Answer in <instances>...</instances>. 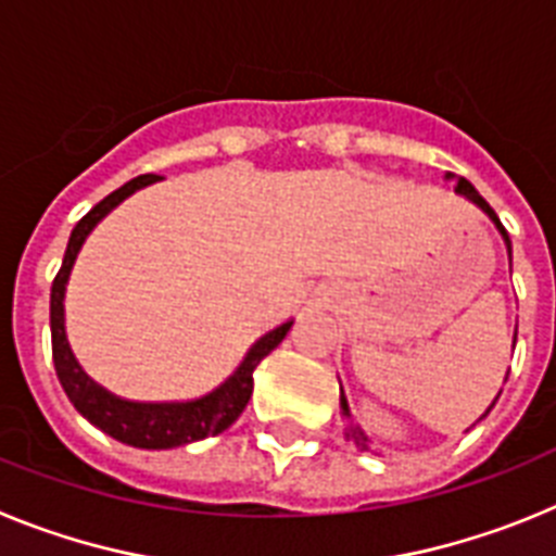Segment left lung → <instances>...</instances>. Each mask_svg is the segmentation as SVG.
Segmentation results:
<instances>
[{"mask_svg":"<svg viewBox=\"0 0 556 556\" xmlns=\"http://www.w3.org/2000/svg\"><path fill=\"white\" fill-rule=\"evenodd\" d=\"M445 178H451V175H445ZM456 191H459L462 198H468L470 203H473V205H479V208L484 211V214H488L490 219H493L495 228H498V230H501V236H504V242H507L509 255H513V244H509V233H507V230H504V225H501V219L495 217V211L490 208L488 200L481 198L479 191L473 189V184H468V180H465V178H459V180H456ZM495 401H498V397H495ZM495 401H493V404H490V409H493V406H495ZM339 406H342V415L351 417V409H348V397L342 395V392H339ZM490 409H488V412H490ZM488 412H484V415H488ZM484 415H481V417H484ZM348 437H351V440H353V443L358 445V448H365V451H367V437L362 434V431H358L356 426H351V429H348Z\"/></svg>","mask_w":556,"mask_h":556,"instance_id":"left-lung-1","label":"left lung"}]
</instances>
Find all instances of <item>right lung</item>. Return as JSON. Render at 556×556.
<instances>
[{"label": "right lung", "instance_id": "1", "mask_svg": "<svg viewBox=\"0 0 556 556\" xmlns=\"http://www.w3.org/2000/svg\"><path fill=\"white\" fill-rule=\"evenodd\" d=\"M159 180V175H139L122 189L111 191L105 200L88 211L86 217L75 225L72 236H68L66 255L58 269L55 281H52V294H49V326H52V358H55V370L61 378V387L66 390L68 401L75 404V409L86 417L88 424H94L105 434H111L119 443L132 445V448L161 451V448H178V445L194 443L203 437L223 434L236 417L242 415L248 406L250 395H253V370L258 367L269 351L281 345V339L292 328V320L283 326L273 328L264 333L258 342L248 351L242 358V365L236 367L233 376L219 384L217 390L208 395L198 397V401H186V404H139V401H125V397L111 395L94 384L86 376L80 365H77L75 353L68 348L66 339V323H63V294H66L68 273L75 267V258L80 253L86 236L94 230L105 214H111L116 205L125 198H130L132 191H139L141 186H150Z\"/></svg>", "mask_w": 556, "mask_h": 556}]
</instances>
